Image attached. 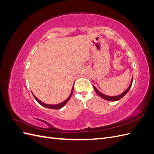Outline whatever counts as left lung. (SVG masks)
<instances>
[{
	"label": "left lung",
	"mask_w": 154,
	"mask_h": 154,
	"mask_svg": "<svg viewBox=\"0 0 154 154\" xmlns=\"http://www.w3.org/2000/svg\"><path fill=\"white\" fill-rule=\"evenodd\" d=\"M132 81H133V78H132V82H131V83H130V85H129V87H128V88H127V89L123 93H122V94L118 95V96H109L105 95V94H102V93H101L100 92H99L98 91H97V88H96L94 86H93V87H94V90H95V91H96V94H97V95H98V96H100L101 97H102V98H103V99L106 100H108V101H117V100H120L121 98H122V97H123L124 96H125L126 94H127V92L129 91L130 87H131V86H132Z\"/></svg>",
	"instance_id": "obj_1"
}]
</instances>
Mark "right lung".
<instances>
[{
  "instance_id": "add662e5",
  "label": "right lung",
  "mask_w": 154,
  "mask_h": 154,
  "mask_svg": "<svg viewBox=\"0 0 154 154\" xmlns=\"http://www.w3.org/2000/svg\"><path fill=\"white\" fill-rule=\"evenodd\" d=\"M73 90H74V85H73V87H72V89L71 94H70V96H69V97H68V98H67L66 101H64L63 102H62V103H60V104H58V105H48V104H45V103H42V102L41 101H40L39 100L37 99L36 97L35 96L34 94H32V95H33L34 97L35 98V100L37 101V102H38V103L40 105H41L42 106H44V107H46V108L51 109H60L62 108V107H63L65 105H66V104L67 103V102L69 101V100H70V98H71V96H72V94Z\"/></svg>"
}]
</instances>
